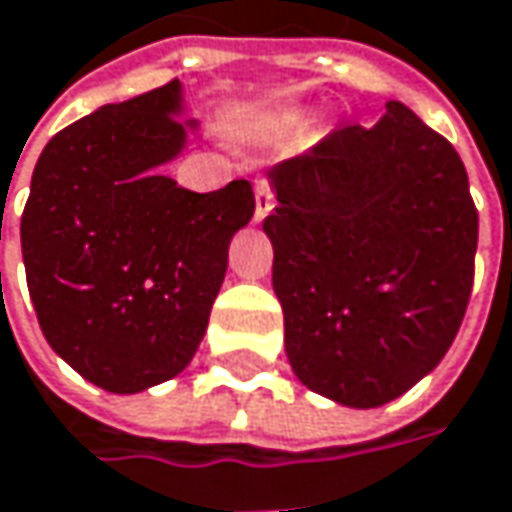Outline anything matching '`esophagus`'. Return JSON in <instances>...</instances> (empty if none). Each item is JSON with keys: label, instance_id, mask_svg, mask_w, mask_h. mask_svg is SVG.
Instances as JSON below:
<instances>
[{"label": "esophagus", "instance_id": "obj_1", "mask_svg": "<svg viewBox=\"0 0 512 512\" xmlns=\"http://www.w3.org/2000/svg\"><path fill=\"white\" fill-rule=\"evenodd\" d=\"M276 207V198H273V190H270V184L265 178H259L256 181V221H265L270 216V210Z\"/></svg>", "mask_w": 512, "mask_h": 512}]
</instances>
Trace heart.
I'll use <instances>...</instances> for the list:
<instances>
[{
    "label": "heart",
    "instance_id": "obj_1",
    "mask_svg": "<svg viewBox=\"0 0 512 512\" xmlns=\"http://www.w3.org/2000/svg\"><path fill=\"white\" fill-rule=\"evenodd\" d=\"M299 126H302V112L299 109H279V112H268L265 117H259V132L265 138H273V141L288 138Z\"/></svg>",
    "mask_w": 512,
    "mask_h": 512
}]
</instances>
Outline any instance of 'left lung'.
Returning a JSON list of instances; mask_svg holds the SVG:
<instances>
[{"label": "left lung", "mask_w": 512, "mask_h": 512, "mask_svg": "<svg viewBox=\"0 0 512 512\" xmlns=\"http://www.w3.org/2000/svg\"><path fill=\"white\" fill-rule=\"evenodd\" d=\"M273 291L294 374L374 409L435 369L473 291L478 213L447 138L389 100L268 172Z\"/></svg>", "instance_id": "obj_1"}]
</instances>
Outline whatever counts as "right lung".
<instances>
[{"label":"right lung","mask_w":512,"mask_h":512,"mask_svg":"<svg viewBox=\"0 0 512 512\" xmlns=\"http://www.w3.org/2000/svg\"><path fill=\"white\" fill-rule=\"evenodd\" d=\"M178 80L100 106L39 155L22 213V259L48 345L89 383L135 395L190 366L253 218L250 181L178 187L161 167L187 132Z\"/></svg>","instance_id":"1"}]
</instances>
